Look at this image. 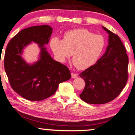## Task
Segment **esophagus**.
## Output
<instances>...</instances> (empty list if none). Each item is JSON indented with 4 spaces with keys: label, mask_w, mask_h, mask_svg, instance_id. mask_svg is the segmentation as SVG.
<instances>
[{
    "label": "esophagus",
    "mask_w": 135,
    "mask_h": 135,
    "mask_svg": "<svg viewBox=\"0 0 135 135\" xmlns=\"http://www.w3.org/2000/svg\"><path fill=\"white\" fill-rule=\"evenodd\" d=\"M71 75H72V78H73V79L77 78V74H74V73H72V74H71Z\"/></svg>",
    "instance_id": "esophagus-1"
}]
</instances>
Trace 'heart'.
I'll list each match as a JSON object with an SVG mask.
<instances>
[{"label":"heart","mask_w":135,"mask_h":135,"mask_svg":"<svg viewBox=\"0 0 135 135\" xmlns=\"http://www.w3.org/2000/svg\"><path fill=\"white\" fill-rule=\"evenodd\" d=\"M105 39L84 28L68 31L63 40L52 38L50 47L59 61L64 62L72 55L73 63L80 70H85L97 63L105 47Z\"/></svg>","instance_id":"obj_1"}]
</instances>
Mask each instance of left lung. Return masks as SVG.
I'll list each match as a JSON object with an SVG mask.
<instances>
[{
  "label": "left lung",
  "instance_id": "obj_1",
  "mask_svg": "<svg viewBox=\"0 0 135 135\" xmlns=\"http://www.w3.org/2000/svg\"><path fill=\"white\" fill-rule=\"evenodd\" d=\"M108 33L105 54L95 64L80 73L86 86L80 98L90 104H104L112 101L126 86L128 57L124 46L116 34L102 27Z\"/></svg>",
  "mask_w": 135,
  "mask_h": 135
}]
</instances>
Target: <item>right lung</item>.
Segmentation results:
<instances>
[{"instance_id": "obj_1", "label": "right lung", "mask_w": 135, "mask_h": 135, "mask_svg": "<svg viewBox=\"0 0 135 135\" xmlns=\"http://www.w3.org/2000/svg\"><path fill=\"white\" fill-rule=\"evenodd\" d=\"M52 32L50 26H34L21 30L9 41L4 56V69L13 90L25 99L41 101L55 93L59 84L71 78L68 67L51 58L44 45ZM32 41L41 52L36 62L29 64L21 55Z\"/></svg>"}]
</instances>
